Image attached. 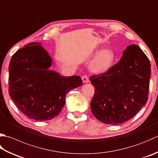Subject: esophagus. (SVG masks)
I'll return each mask as SVG.
<instances>
[{"instance_id": "34e87169", "label": "esophagus", "mask_w": 158, "mask_h": 158, "mask_svg": "<svg viewBox=\"0 0 158 158\" xmlns=\"http://www.w3.org/2000/svg\"><path fill=\"white\" fill-rule=\"evenodd\" d=\"M82 80L83 83H87V82H89V81L88 76H86V75L83 76L82 77Z\"/></svg>"}]
</instances>
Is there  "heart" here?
Wrapping results in <instances>:
<instances>
[{
    "label": "heart",
    "mask_w": 158,
    "mask_h": 158,
    "mask_svg": "<svg viewBox=\"0 0 158 158\" xmlns=\"http://www.w3.org/2000/svg\"><path fill=\"white\" fill-rule=\"evenodd\" d=\"M114 58V54L111 50L103 49L91 62L90 69L96 73L105 72L111 67Z\"/></svg>",
    "instance_id": "obj_1"
}]
</instances>
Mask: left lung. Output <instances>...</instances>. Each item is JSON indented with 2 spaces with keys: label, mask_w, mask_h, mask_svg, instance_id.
I'll use <instances>...</instances> for the list:
<instances>
[{
  "label": "left lung",
  "mask_w": 158,
  "mask_h": 158,
  "mask_svg": "<svg viewBox=\"0 0 158 158\" xmlns=\"http://www.w3.org/2000/svg\"><path fill=\"white\" fill-rule=\"evenodd\" d=\"M150 61L136 44L127 47L107 72L90 78L95 87L91 110L97 120L117 125L131 119L147 102Z\"/></svg>",
  "instance_id": "1"
}]
</instances>
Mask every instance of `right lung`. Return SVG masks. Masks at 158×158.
I'll return each mask as SVG.
<instances>
[{"label":"right lung","instance_id":"add662e5","mask_svg":"<svg viewBox=\"0 0 158 158\" xmlns=\"http://www.w3.org/2000/svg\"><path fill=\"white\" fill-rule=\"evenodd\" d=\"M52 58L40 43L19 49L9 65V94L19 111L38 121L52 120L65 104L71 89L81 86L78 76H62L50 69Z\"/></svg>","mask_w":158,"mask_h":158}]
</instances>
